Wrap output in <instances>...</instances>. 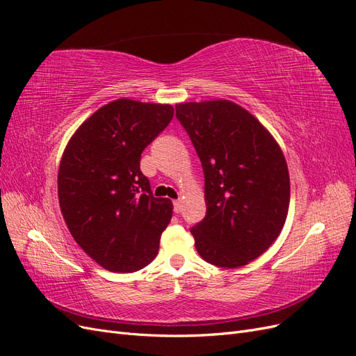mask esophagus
I'll use <instances>...</instances> for the list:
<instances>
[{
    "mask_svg": "<svg viewBox=\"0 0 356 356\" xmlns=\"http://www.w3.org/2000/svg\"><path fill=\"white\" fill-rule=\"evenodd\" d=\"M174 211L177 213H179L182 211V202L178 199V200H174Z\"/></svg>",
    "mask_w": 356,
    "mask_h": 356,
    "instance_id": "1",
    "label": "esophagus"
}]
</instances>
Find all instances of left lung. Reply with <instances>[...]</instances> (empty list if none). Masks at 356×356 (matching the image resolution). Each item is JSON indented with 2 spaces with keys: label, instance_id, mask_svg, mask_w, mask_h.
Instances as JSON below:
<instances>
[{
  "label": "left lung",
  "instance_id": "obj_1",
  "mask_svg": "<svg viewBox=\"0 0 356 356\" xmlns=\"http://www.w3.org/2000/svg\"><path fill=\"white\" fill-rule=\"evenodd\" d=\"M184 126L204 174L207 217L190 232L204 261L250 264L281 233L289 207L286 160L273 135L227 99L181 102Z\"/></svg>",
  "mask_w": 356,
  "mask_h": 356
}]
</instances>
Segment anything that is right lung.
Wrapping results in <instances>:
<instances>
[{
	"mask_svg": "<svg viewBox=\"0 0 356 356\" xmlns=\"http://www.w3.org/2000/svg\"><path fill=\"white\" fill-rule=\"evenodd\" d=\"M172 117L169 104L115 99L84 120L63 149L60 212L74 241L106 270L136 272L157 255L174 204L152 195L139 160Z\"/></svg>",
	"mask_w": 356,
	"mask_h": 356,
	"instance_id": "obj_1",
	"label": "right lung"
}]
</instances>
